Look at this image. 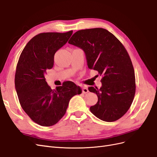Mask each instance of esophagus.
Wrapping results in <instances>:
<instances>
[{
  "label": "esophagus",
  "instance_id": "obj_1",
  "mask_svg": "<svg viewBox=\"0 0 157 157\" xmlns=\"http://www.w3.org/2000/svg\"><path fill=\"white\" fill-rule=\"evenodd\" d=\"M81 89H82V93L84 94H86L88 92V89L86 86H81Z\"/></svg>",
  "mask_w": 157,
  "mask_h": 157
}]
</instances>
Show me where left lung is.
<instances>
[{
  "label": "left lung",
  "instance_id": "obj_1",
  "mask_svg": "<svg viewBox=\"0 0 157 157\" xmlns=\"http://www.w3.org/2000/svg\"><path fill=\"white\" fill-rule=\"evenodd\" d=\"M68 42L81 48L88 68L103 77L100 88H88L98 98L90 111L105 122L119 119L130 107L136 92L134 69L124 46L103 28L78 31Z\"/></svg>",
  "mask_w": 157,
  "mask_h": 157
}]
</instances>
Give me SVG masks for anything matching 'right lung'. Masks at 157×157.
Returning a JSON list of instances; mask_svg holds the SVG:
<instances>
[{
    "instance_id": "add662e5",
    "label": "right lung",
    "mask_w": 157,
    "mask_h": 157,
    "mask_svg": "<svg viewBox=\"0 0 157 157\" xmlns=\"http://www.w3.org/2000/svg\"><path fill=\"white\" fill-rule=\"evenodd\" d=\"M73 34L42 33L35 36L23 48L15 75V87L20 105L33 121L42 126L56 124L67 111L71 98L82 93L74 82L67 81L52 90L45 78L53 67L54 54Z\"/></svg>"
}]
</instances>
